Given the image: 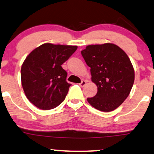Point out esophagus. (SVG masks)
<instances>
[{
    "label": "esophagus",
    "mask_w": 154,
    "mask_h": 154,
    "mask_svg": "<svg viewBox=\"0 0 154 154\" xmlns=\"http://www.w3.org/2000/svg\"><path fill=\"white\" fill-rule=\"evenodd\" d=\"M86 83H87V81H84V80H83V81H81V84H79V85H80L81 87H84V86H85V85L86 84Z\"/></svg>",
    "instance_id": "esophagus-1"
}]
</instances>
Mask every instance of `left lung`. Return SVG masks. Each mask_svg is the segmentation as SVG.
<instances>
[{
  "label": "left lung",
  "instance_id": "8db88e82",
  "mask_svg": "<svg viewBox=\"0 0 154 154\" xmlns=\"http://www.w3.org/2000/svg\"><path fill=\"white\" fill-rule=\"evenodd\" d=\"M91 68V81L97 93L87 101L95 109L111 112L120 106L129 95L135 71L127 54L112 43L91 45L81 51Z\"/></svg>",
  "mask_w": 154,
  "mask_h": 154
}]
</instances>
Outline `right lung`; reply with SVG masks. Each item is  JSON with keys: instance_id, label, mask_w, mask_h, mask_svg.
I'll return each instance as SVG.
<instances>
[{"instance_id": "add662e5", "label": "right lung", "mask_w": 154, "mask_h": 154, "mask_svg": "<svg viewBox=\"0 0 154 154\" xmlns=\"http://www.w3.org/2000/svg\"><path fill=\"white\" fill-rule=\"evenodd\" d=\"M77 46L45 43L29 54L21 69V85L27 99L39 109L48 110L60 104L70 86L61 66Z\"/></svg>"}]
</instances>
